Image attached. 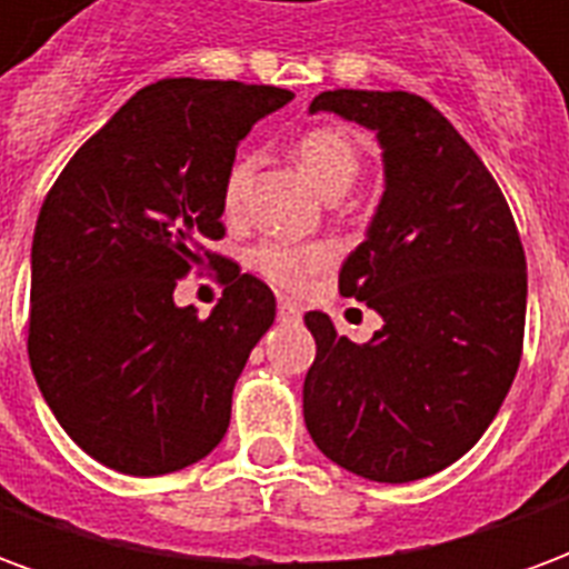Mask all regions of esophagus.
Wrapping results in <instances>:
<instances>
[{"instance_id": "34e87169", "label": "esophagus", "mask_w": 569, "mask_h": 569, "mask_svg": "<svg viewBox=\"0 0 569 569\" xmlns=\"http://www.w3.org/2000/svg\"><path fill=\"white\" fill-rule=\"evenodd\" d=\"M277 317H280L283 322H296L298 317H301V310H298V305H292V301L280 298V305H277Z\"/></svg>"}]
</instances>
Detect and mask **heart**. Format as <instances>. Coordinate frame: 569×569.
<instances>
[{
	"label": "heart",
	"instance_id": "1",
	"mask_svg": "<svg viewBox=\"0 0 569 569\" xmlns=\"http://www.w3.org/2000/svg\"><path fill=\"white\" fill-rule=\"evenodd\" d=\"M296 161L322 198L335 200L357 182L362 154H359L357 140L347 130L313 128L301 133V140L296 142ZM249 176H252L249 158H237L228 167L222 186V207L228 216H237L243 207ZM332 259V247H326V243L292 247V243H280V240H264L249 252V268L280 289H298L308 283L313 273L329 268Z\"/></svg>",
	"mask_w": 569,
	"mask_h": 569
}]
</instances>
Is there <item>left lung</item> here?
<instances>
[{"instance_id":"obj_1","label":"left lung","mask_w":569,"mask_h":569,"mask_svg":"<svg viewBox=\"0 0 569 569\" xmlns=\"http://www.w3.org/2000/svg\"><path fill=\"white\" fill-rule=\"evenodd\" d=\"M317 112L381 146L383 194L338 289L383 326L353 345L322 310L305 313V423L341 469L406 485L460 460L497 418L521 362L525 249L488 167L423 97L322 91Z\"/></svg>"}]
</instances>
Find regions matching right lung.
I'll list each match as a JSON object with an SVG mask.
<instances>
[{
  "label": "right lung",
  "mask_w": 569,
  "mask_h": 569,
  "mask_svg": "<svg viewBox=\"0 0 569 569\" xmlns=\"http://www.w3.org/2000/svg\"><path fill=\"white\" fill-rule=\"evenodd\" d=\"M296 93L163 79L130 97L60 173L32 234L30 366L81 451L124 476L198 463L231 423V396L277 301L207 252L224 234L222 186L256 121ZM216 260L207 321L174 280Z\"/></svg>",
  "instance_id": "right-lung-1"
}]
</instances>
